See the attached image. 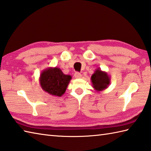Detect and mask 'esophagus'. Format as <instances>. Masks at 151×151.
<instances>
[{"mask_svg": "<svg viewBox=\"0 0 151 151\" xmlns=\"http://www.w3.org/2000/svg\"><path fill=\"white\" fill-rule=\"evenodd\" d=\"M75 77L76 78H80L82 77V75L80 73H78V72H76L75 73Z\"/></svg>", "mask_w": 151, "mask_h": 151, "instance_id": "obj_1", "label": "esophagus"}]
</instances>
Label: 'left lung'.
<instances>
[{
    "mask_svg": "<svg viewBox=\"0 0 151 151\" xmlns=\"http://www.w3.org/2000/svg\"><path fill=\"white\" fill-rule=\"evenodd\" d=\"M92 86L95 91H101L106 89L110 84V76L105 71L100 69H95L91 76Z\"/></svg>",
    "mask_w": 151,
    "mask_h": 151,
    "instance_id": "obj_1",
    "label": "left lung"
}]
</instances>
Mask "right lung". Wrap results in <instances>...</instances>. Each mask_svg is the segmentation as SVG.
<instances>
[{
    "label": "right lung",
    "mask_w": 151,
    "mask_h": 151,
    "mask_svg": "<svg viewBox=\"0 0 151 151\" xmlns=\"http://www.w3.org/2000/svg\"><path fill=\"white\" fill-rule=\"evenodd\" d=\"M71 78V76L65 75L59 67H50L41 71L39 81L43 91L51 95L62 97Z\"/></svg>",
    "instance_id": "add662e5"
}]
</instances>
